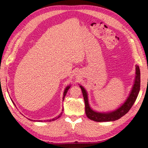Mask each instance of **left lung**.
Listing matches in <instances>:
<instances>
[{"instance_id": "1", "label": "left lung", "mask_w": 148, "mask_h": 148, "mask_svg": "<svg viewBox=\"0 0 148 148\" xmlns=\"http://www.w3.org/2000/svg\"><path fill=\"white\" fill-rule=\"evenodd\" d=\"M135 78L134 81L132 90L129 94V96L125 101L117 109L109 112H97L93 110L89 106L88 100V95L85 88L79 84V87L82 89L83 98L85 103V113L87 117L95 122H112L120 119L126 114L131 109V107L135 103L140 89V70L138 65H136Z\"/></svg>"}]
</instances>
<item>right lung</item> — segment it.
Returning <instances> with one entry per match:
<instances>
[{
    "label": "right lung",
    "mask_w": 148,
    "mask_h": 148,
    "mask_svg": "<svg viewBox=\"0 0 148 148\" xmlns=\"http://www.w3.org/2000/svg\"><path fill=\"white\" fill-rule=\"evenodd\" d=\"M71 87V84H70V85H68V86H67L65 88V89H64V95H63V101H64V98H65V95H66V92H68V91H69V89H70V88ZM11 100H12V99H11ZM12 102L13 103V104H14L15 106V103L13 102V101L12 100ZM64 110V107H63V109H62V111ZM62 113H63V112H62L59 115H57V117H54V118H53V119H49V120H31V119H28L29 120H31V121H34V122H51V121H53V120H57V119H58L59 118H60V117H61V115H62Z\"/></svg>",
    "instance_id": "right-lung-1"
}]
</instances>
